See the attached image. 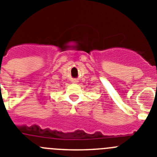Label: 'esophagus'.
<instances>
[{"mask_svg":"<svg viewBox=\"0 0 157 157\" xmlns=\"http://www.w3.org/2000/svg\"><path fill=\"white\" fill-rule=\"evenodd\" d=\"M72 82H73V83H75V84H77V83H78V80H77V79H73V80H72Z\"/></svg>","mask_w":157,"mask_h":157,"instance_id":"34e87169","label":"esophagus"}]
</instances>
